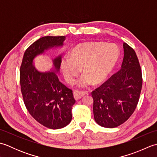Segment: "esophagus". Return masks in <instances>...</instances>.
Masks as SVG:
<instances>
[{
  "label": "esophagus",
  "mask_w": 157,
  "mask_h": 157,
  "mask_svg": "<svg viewBox=\"0 0 157 157\" xmlns=\"http://www.w3.org/2000/svg\"><path fill=\"white\" fill-rule=\"evenodd\" d=\"M86 94H87V92H86L76 90L73 92V96H74V98L75 100H79L81 98H82L84 96H85Z\"/></svg>",
  "instance_id": "obj_1"
}]
</instances>
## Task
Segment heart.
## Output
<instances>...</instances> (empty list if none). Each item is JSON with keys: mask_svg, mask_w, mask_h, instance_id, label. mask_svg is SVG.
<instances>
[{"mask_svg": "<svg viewBox=\"0 0 157 157\" xmlns=\"http://www.w3.org/2000/svg\"><path fill=\"white\" fill-rule=\"evenodd\" d=\"M119 56L117 46L112 43L89 42L76 45L69 56L62 59L61 69L65 80L69 84L80 72L84 73L77 83L86 88L92 82L98 84L107 78Z\"/></svg>", "mask_w": 157, "mask_h": 157, "instance_id": "obj_1", "label": "heart"}]
</instances>
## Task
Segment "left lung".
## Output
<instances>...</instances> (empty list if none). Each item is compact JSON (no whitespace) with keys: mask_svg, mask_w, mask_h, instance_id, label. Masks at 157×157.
Here are the masks:
<instances>
[{"mask_svg":"<svg viewBox=\"0 0 157 157\" xmlns=\"http://www.w3.org/2000/svg\"><path fill=\"white\" fill-rule=\"evenodd\" d=\"M121 67L92 92L95 121L106 128H116L134 112L140 95L141 67L134 50L123 43Z\"/></svg>","mask_w":157,"mask_h":157,"instance_id":"1","label":"left lung"}]
</instances>
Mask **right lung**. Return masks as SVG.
<instances>
[{"label": "right lung", "mask_w": 157, "mask_h": 157, "mask_svg": "<svg viewBox=\"0 0 157 157\" xmlns=\"http://www.w3.org/2000/svg\"><path fill=\"white\" fill-rule=\"evenodd\" d=\"M65 36H44L26 50L20 67V85L24 104L34 119L46 128L57 129L71 122L75 101L71 90L59 80L61 55L52 58L51 71H40L34 60L48 50L62 47Z\"/></svg>", "instance_id": "1"}]
</instances>
